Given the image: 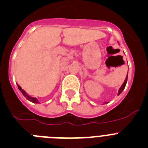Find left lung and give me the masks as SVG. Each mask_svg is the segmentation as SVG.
<instances>
[{"mask_svg": "<svg viewBox=\"0 0 148 148\" xmlns=\"http://www.w3.org/2000/svg\"><path fill=\"white\" fill-rule=\"evenodd\" d=\"M127 79H128V75L126 76V78H125V81H124L123 84L122 86H121V88H120V89H119V91H118V95L121 94V92H122V91L124 90V88H125V85H126V82H127Z\"/></svg>", "mask_w": 148, "mask_h": 148, "instance_id": "left-lung-1", "label": "left lung"}]
</instances>
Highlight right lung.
<instances>
[{
  "label": "right lung",
  "instance_id": "1",
  "mask_svg": "<svg viewBox=\"0 0 148 148\" xmlns=\"http://www.w3.org/2000/svg\"><path fill=\"white\" fill-rule=\"evenodd\" d=\"M17 86H18V88H19V89H20V90L21 91V92H22V93H23V96H24L25 97L26 99H27V100H29V101H30L33 102V103H38V101L37 100V99H36V98L31 97V96H28V95H27V93H25V90H23L22 89V88H20V87L19 86V85H17Z\"/></svg>",
  "mask_w": 148,
  "mask_h": 148
}]
</instances>
